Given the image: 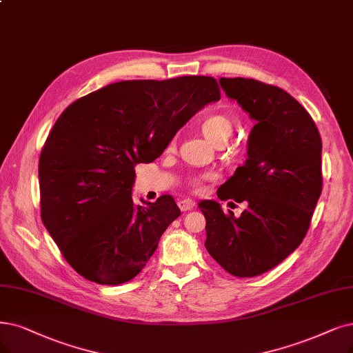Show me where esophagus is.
<instances>
[{
	"instance_id": "1",
	"label": "esophagus",
	"mask_w": 353,
	"mask_h": 353,
	"mask_svg": "<svg viewBox=\"0 0 353 353\" xmlns=\"http://www.w3.org/2000/svg\"><path fill=\"white\" fill-rule=\"evenodd\" d=\"M194 206V202L192 199H180L179 201V208L181 211H190Z\"/></svg>"
}]
</instances>
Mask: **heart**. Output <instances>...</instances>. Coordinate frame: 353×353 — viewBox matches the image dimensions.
Masks as SVG:
<instances>
[{
  "label": "heart",
  "mask_w": 353,
  "mask_h": 353,
  "mask_svg": "<svg viewBox=\"0 0 353 353\" xmlns=\"http://www.w3.org/2000/svg\"><path fill=\"white\" fill-rule=\"evenodd\" d=\"M199 128L202 130V134L212 143H215V145H223L232 134V122L228 116L223 113H214L203 117L199 122ZM203 180L205 177L193 179L192 186L194 189H201Z\"/></svg>",
  "instance_id": "b5f03b06"
}]
</instances>
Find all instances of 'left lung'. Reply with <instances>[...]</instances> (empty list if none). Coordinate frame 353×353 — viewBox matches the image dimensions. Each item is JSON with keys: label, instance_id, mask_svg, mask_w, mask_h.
I'll return each instance as SVG.
<instances>
[{"label": "left lung", "instance_id": "1", "mask_svg": "<svg viewBox=\"0 0 353 353\" xmlns=\"http://www.w3.org/2000/svg\"><path fill=\"white\" fill-rule=\"evenodd\" d=\"M219 83L256 125L245 163L216 192L247 208L236 218L215 201L201 202L205 247L231 275L253 278L283 262L305 237L323 189L321 138L285 90L241 77Z\"/></svg>", "mask_w": 353, "mask_h": 353}]
</instances>
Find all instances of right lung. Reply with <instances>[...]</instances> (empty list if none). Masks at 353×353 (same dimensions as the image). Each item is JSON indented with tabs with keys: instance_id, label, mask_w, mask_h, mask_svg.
<instances>
[{
	"instance_id": "obj_1",
	"label": "right lung",
	"mask_w": 353,
	"mask_h": 353,
	"mask_svg": "<svg viewBox=\"0 0 353 353\" xmlns=\"http://www.w3.org/2000/svg\"><path fill=\"white\" fill-rule=\"evenodd\" d=\"M221 99L215 78L129 80L93 91L62 112L39 160L42 221L87 281L134 279L180 215L173 196L137 205L135 165L160 157L177 130Z\"/></svg>"
}]
</instances>
